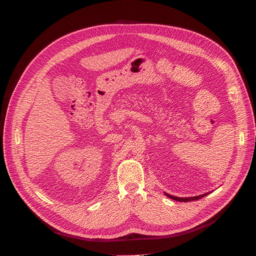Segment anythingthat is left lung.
<instances>
[{
  "label": "left lung",
  "mask_w": 256,
  "mask_h": 256,
  "mask_svg": "<svg viewBox=\"0 0 256 256\" xmlns=\"http://www.w3.org/2000/svg\"><path fill=\"white\" fill-rule=\"evenodd\" d=\"M209 193L207 194H203V195H200V196H195V197H188V198H179V197H175V196H171L168 194H166L168 198H171L173 200H176V201H180V202H189V201H195V200H199L203 197H205L206 195H208Z\"/></svg>",
  "instance_id": "left-lung-1"
}]
</instances>
